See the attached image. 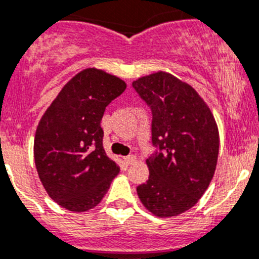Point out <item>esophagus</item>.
Listing matches in <instances>:
<instances>
[{
    "label": "esophagus",
    "instance_id": "obj_1",
    "mask_svg": "<svg viewBox=\"0 0 259 259\" xmlns=\"http://www.w3.org/2000/svg\"><path fill=\"white\" fill-rule=\"evenodd\" d=\"M124 160H125V162H126L127 165H133L135 161H137V157H135L134 155H129V156H126Z\"/></svg>",
    "mask_w": 259,
    "mask_h": 259
}]
</instances>
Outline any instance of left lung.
I'll use <instances>...</instances> for the list:
<instances>
[{
  "label": "left lung",
  "mask_w": 259,
  "mask_h": 259,
  "mask_svg": "<svg viewBox=\"0 0 259 259\" xmlns=\"http://www.w3.org/2000/svg\"><path fill=\"white\" fill-rule=\"evenodd\" d=\"M133 88L151 108L156 148L146 161L148 181L137 192L155 215H178L199 201L214 176L220 150L215 120L196 90L173 74L144 76Z\"/></svg>",
  "instance_id": "1"
}]
</instances>
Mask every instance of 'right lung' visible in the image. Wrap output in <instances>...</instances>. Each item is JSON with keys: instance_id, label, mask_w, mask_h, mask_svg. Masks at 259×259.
Returning <instances> with one entry per match:
<instances>
[{"instance_id": "right-lung-1", "label": "right lung", "mask_w": 259, "mask_h": 259, "mask_svg": "<svg viewBox=\"0 0 259 259\" xmlns=\"http://www.w3.org/2000/svg\"><path fill=\"white\" fill-rule=\"evenodd\" d=\"M126 89L116 76L95 68L64 85L39 121L34 162L49 196L71 211L97 206L118 166L106 155L101 121L106 107Z\"/></svg>"}]
</instances>
